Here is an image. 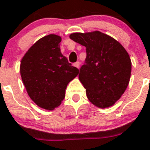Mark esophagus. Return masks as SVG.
I'll list each match as a JSON object with an SVG mask.
<instances>
[{
	"label": "esophagus",
	"instance_id": "34e87169",
	"mask_svg": "<svg viewBox=\"0 0 150 150\" xmlns=\"http://www.w3.org/2000/svg\"><path fill=\"white\" fill-rule=\"evenodd\" d=\"M74 66H75L76 68H78V69H79V67H80V62H76L75 63H74Z\"/></svg>",
	"mask_w": 150,
	"mask_h": 150
}]
</instances>
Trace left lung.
<instances>
[{"mask_svg": "<svg viewBox=\"0 0 150 150\" xmlns=\"http://www.w3.org/2000/svg\"><path fill=\"white\" fill-rule=\"evenodd\" d=\"M69 38L86 47L79 78L90 102L100 109L113 106L129 84L131 61L120 43L99 31L75 32Z\"/></svg>", "mask_w": 150, "mask_h": 150, "instance_id": "left-lung-1", "label": "left lung"}]
</instances>
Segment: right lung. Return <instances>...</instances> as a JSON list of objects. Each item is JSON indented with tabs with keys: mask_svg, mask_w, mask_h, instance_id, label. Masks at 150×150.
Returning <instances> with one entry per match:
<instances>
[{
	"mask_svg": "<svg viewBox=\"0 0 150 150\" xmlns=\"http://www.w3.org/2000/svg\"><path fill=\"white\" fill-rule=\"evenodd\" d=\"M61 40L60 36L53 34L41 38L21 60V77L28 96L47 110L60 105L68 84L79 72L61 53Z\"/></svg>",
	"mask_w": 150,
	"mask_h": 150,
	"instance_id": "add662e5",
	"label": "right lung"
}]
</instances>
